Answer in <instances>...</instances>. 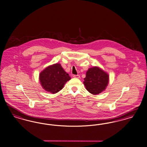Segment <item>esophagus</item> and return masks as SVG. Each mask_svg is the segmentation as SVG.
<instances>
[{
  "instance_id": "esophagus-1",
  "label": "esophagus",
  "mask_w": 147,
  "mask_h": 147,
  "mask_svg": "<svg viewBox=\"0 0 147 147\" xmlns=\"http://www.w3.org/2000/svg\"><path fill=\"white\" fill-rule=\"evenodd\" d=\"M73 77L75 78H77V79H79L80 78V76L79 75H74Z\"/></svg>"
}]
</instances>
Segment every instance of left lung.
<instances>
[{
  "mask_svg": "<svg viewBox=\"0 0 147 147\" xmlns=\"http://www.w3.org/2000/svg\"><path fill=\"white\" fill-rule=\"evenodd\" d=\"M108 82L109 75L96 66L88 69L84 81L86 89L93 95L98 94L105 90Z\"/></svg>",
  "mask_w": 147,
  "mask_h": 147,
  "instance_id": "left-lung-1",
  "label": "left lung"
}]
</instances>
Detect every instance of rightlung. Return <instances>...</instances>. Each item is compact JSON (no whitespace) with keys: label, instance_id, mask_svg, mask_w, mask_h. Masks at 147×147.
Here are the masks:
<instances>
[{"label":"right lung","instance_id":"1","mask_svg":"<svg viewBox=\"0 0 147 147\" xmlns=\"http://www.w3.org/2000/svg\"><path fill=\"white\" fill-rule=\"evenodd\" d=\"M71 79L60 63H55L46 67L39 75V81L42 88L53 94L61 90L64 85Z\"/></svg>","mask_w":147,"mask_h":147}]
</instances>
